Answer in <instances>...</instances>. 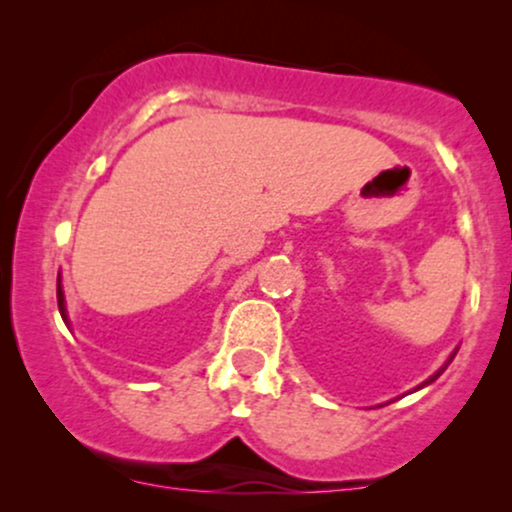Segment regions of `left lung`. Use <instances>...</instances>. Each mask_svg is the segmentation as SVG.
<instances>
[{"instance_id": "left-lung-1", "label": "left lung", "mask_w": 512, "mask_h": 512, "mask_svg": "<svg viewBox=\"0 0 512 512\" xmlns=\"http://www.w3.org/2000/svg\"><path fill=\"white\" fill-rule=\"evenodd\" d=\"M455 354H457V351H455ZM455 354H450V358H448V361H445V366H440V368L436 370V373H433V375H431V378H428V380H424V383H421V385H419V390H421V387L431 385V383H433V380H436V378H438V375H440V373H443V370H445V368H448V363L452 361V358H455Z\"/></svg>"}]
</instances>
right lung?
Masks as SVG:
<instances>
[{"label": "right lung", "instance_id": "add662e5", "mask_svg": "<svg viewBox=\"0 0 512 512\" xmlns=\"http://www.w3.org/2000/svg\"><path fill=\"white\" fill-rule=\"evenodd\" d=\"M57 305H60V315H62V320L67 322V325H69L67 308H64V291H62V281H60V276H57Z\"/></svg>", "mask_w": 512, "mask_h": 512}]
</instances>
